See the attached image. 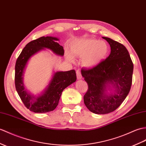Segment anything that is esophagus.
Here are the masks:
<instances>
[{
  "label": "esophagus",
  "instance_id": "34e87169",
  "mask_svg": "<svg viewBox=\"0 0 146 146\" xmlns=\"http://www.w3.org/2000/svg\"><path fill=\"white\" fill-rule=\"evenodd\" d=\"M76 77H77L78 80H80V79L82 78V76H81V72H80L79 70L76 71Z\"/></svg>",
  "mask_w": 146,
  "mask_h": 146
}]
</instances>
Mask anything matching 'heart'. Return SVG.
Masks as SVG:
<instances>
[{"label": "heart", "mask_w": 146, "mask_h": 146, "mask_svg": "<svg viewBox=\"0 0 146 146\" xmlns=\"http://www.w3.org/2000/svg\"><path fill=\"white\" fill-rule=\"evenodd\" d=\"M70 48L74 56L83 57V65L88 68L99 65L109 53V46L106 42L93 38L76 40L72 43ZM66 55L70 60H74L70 53L66 52Z\"/></svg>", "instance_id": "b5f03b06"}]
</instances>
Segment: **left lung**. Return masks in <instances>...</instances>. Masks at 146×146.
<instances>
[{"label":"left lung","mask_w":146,"mask_h":146,"mask_svg":"<svg viewBox=\"0 0 146 146\" xmlns=\"http://www.w3.org/2000/svg\"><path fill=\"white\" fill-rule=\"evenodd\" d=\"M111 46V53L99 65L81 70L88 89L84 103L93 113L104 114L116 110L126 99L131 90L134 65L123 44L103 36ZM113 84L114 93L106 94L107 86Z\"/></svg>","instance_id":"obj_1"}]
</instances>
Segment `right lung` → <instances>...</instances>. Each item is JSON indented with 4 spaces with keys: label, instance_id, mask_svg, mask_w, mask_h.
<instances>
[{
    "label": "right lung",
    "instance_id": "right-lung-1",
    "mask_svg": "<svg viewBox=\"0 0 146 146\" xmlns=\"http://www.w3.org/2000/svg\"><path fill=\"white\" fill-rule=\"evenodd\" d=\"M58 38L53 36H42L27 43L16 61L15 67V88L20 99L25 107L36 113H44L52 111L59 103L64 89L75 82V70L55 73L48 86L44 92L38 97H35L25 90L23 83V74L30 57L44 48H48L58 55H64V49L58 43Z\"/></svg>",
    "mask_w": 146,
    "mask_h": 146
}]
</instances>
